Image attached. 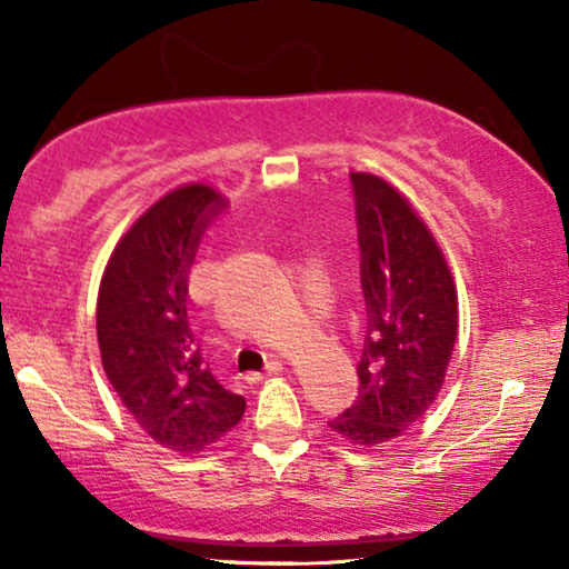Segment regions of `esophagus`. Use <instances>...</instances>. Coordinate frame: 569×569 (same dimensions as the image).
<instances>
[{
	"mask_svg": "<svg viewBox=\"0 0 569 569\" xmlns=\"http://www.w3.org/2000/svg\"><path fill=\"white\" fill-rule=\"evenodd\" d=\"M284 370V365L279 362V360H271L269 365H267V376H279V372ZM261 376H251V380H259Z\"/></svg>",
	"mask_w": 569,
	"mask_h": 569,
	"instance_id": "1",
	"label": "esophagus"
}]
</instances>
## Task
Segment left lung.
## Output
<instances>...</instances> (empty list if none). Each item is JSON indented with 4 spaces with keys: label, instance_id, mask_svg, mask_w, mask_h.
Segmentation results:
<instances>
[{
    "label": "left lung",
    "instance_id": "1",
    "mask_svg": "<svg viewBox=\"0 0 569 569\" xmlns=\"http://www.w3.org/2000/svg\"><path fill=\"white\" fill-rule=\"evenodd\" d=\"M365 298L360 396L329 427L355 446L399 438L438 396L458 333V292L440 246L391 183L349 173Z\"/></svg>",
    "mask_w": 569,
    "mask_h": 569
}]
</instances>
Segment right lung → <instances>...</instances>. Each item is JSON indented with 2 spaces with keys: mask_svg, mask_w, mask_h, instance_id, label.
<instances>
[{
  "mask_svg": "<svg viewBox=\"0 0 569 569\" xmlns=\"http://www.w3.org/2000/svg\"><path fill=\"white\" fill-rule=\"evenodd\" d=\"M222 209L204 183L166 193L113 248L98 290L106 376L134 422L178 453L212 446L246 411L204 368L186 316L193 256Z\"/></svg>",
  "mask_w": 569,
  "mask_h": 569,
  "instance_id": "1",
  "label": "right lung"
}]
</instances>
